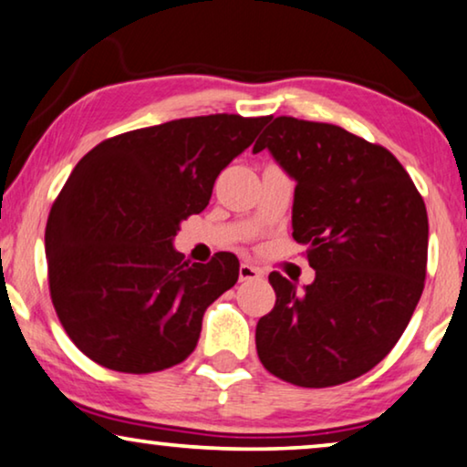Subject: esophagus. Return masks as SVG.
Here are the masks:
<instances>
[{"label": "esophagus", "instance_id": "1", "mask_svg": "<svg viewBox=\"0 0 467 467\" xmlns=\"http://www.w3.org/2000/svg\"><path fill=\"white\" fill-rule=\"evenodd\" d=\"M264 276V272L259 267H254L251 264H242L240 265V283H248V280H259Z\"/></svg>", "mask_w": 467, "mask_h": 467}]
</instances>
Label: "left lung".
<instances>
[{"label":"left lung","mask_w":467,"mask_h":467,"mask_svg":"<svg viewBox=\"0 0 467 467\" xmlns=\"http://www.w3.org/2000/svg\"><path fill=\"white\" fill-rule=\"evenodd\" d=\"M267 149L296 181L293 238L317 272L304 291L270 274L276 304L254 331L267 372L323 389L366 374L404 334L427 272V210L385 146L337 125L276 117Z\"/></svg>","instance_id":"obj_1"}]
</instances>
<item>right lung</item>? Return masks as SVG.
Listing matches in <instances>:
<instances>
[{"label":"right lung","mask_w":467,"mask_h":467,"mask_svg":"<svg viewBox=\"0 0 467 467\" xmlns=\"http://www.w3.org/2000/svg\"><path fill=\"white\" fill-rule=\"evenodd\" d=\"M270 117L178 119L108 138L80 159L50 208V299L72 342L99 366L161 372L197 347L203 312L240 261H184L181 223L208 206L216 176Z\"/></svg>","instance_id":"right-lung-1"}]
</instances>
